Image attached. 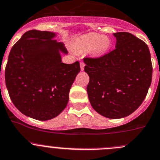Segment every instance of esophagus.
Returning <instances> with one entry per match:
<instances>
[{
    "mask_svg": "<svg viewBox=\"0 0 160 160\" xmlns=\"http://www.w3.org/2000/svg\"><path fill=\"white\" fill-rule=\"evenodd\" d=\"M84 66H85V64L83 62H80V69L81 71H83L84 70Z\"/></svg>",
    "mask_w": 160,
    "mask_h": 160,
    "instance_id": "34e87169",
    "label": "esophagus"
}]
</instances>
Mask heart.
Wrapping results in <instances>:
<instances>
[{"mask_svg":"<svg viewBox=\"0 0 160 160\" xmlns=\"http://www.w3.org/2000/svg\"><path fill=\"white\" fill-rule=\"evenodd\" d=\"M77 47L81 51L92 50L96 57H102L108 53L112 46V41L109 37L103 36L98 33H88L77 39Z\"/></svg>","mask_w":160,"mask_h":160,"instance_id":"heart-1","label":"heart"}]
</instances>
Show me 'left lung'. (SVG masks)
Returning a JSON list of instances; mask_svg holds the SVG:
<instances>
[{"label": "left lung", "instance_id": "obj_1", "mask_svg": "<svg viewBox=\"0 0 160 160\" xmlns=\"http://www.w3.org/2000/svg\"><path fill=\"white\" fill-rule=\"evenodd\" d=\"M115 50L98 58H84L87 92L94 110L103 117L122 118L143 102L152 83L147 44L129 32L114 33Z\"/></svg>", "mask_w": 160, "mask_h": 160}]
</instances>
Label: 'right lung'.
Returning <instances> with one entry per match:
<instances>
[{
    "instance_id": "1",
    "label": "right lung",
    "mask_w": 160,
    "mask_h": 160,
    "mask_svg": "<svg viewBox=\"0 0 160 160\" xmlns=\"http://www.w3.org/2000/svg\"><path fill=\"white\" fill-rule=\"evenodd\" d=\"M56 33L31 30L12 46L5 68V83L15 107L31 118L47 121L66 107L80 63L65 64L68 51Z\"/></svg>"
}]
</instances>
